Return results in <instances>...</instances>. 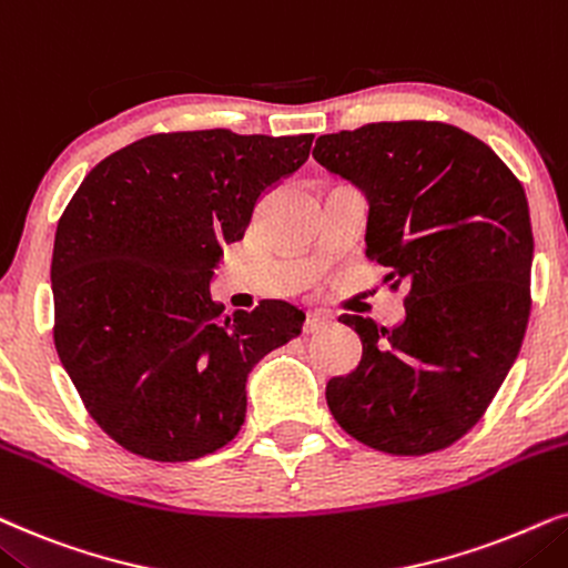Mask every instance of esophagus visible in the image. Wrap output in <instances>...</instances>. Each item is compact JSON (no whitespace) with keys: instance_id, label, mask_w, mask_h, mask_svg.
Instances as JSON below:
<instances>
[{"instance_id":"esophagus-1","label":"esophagus","mask_w":568,"mask_h":568,"mask_svg":"<svg viewBox=\"0 0 568 568\" xmlns=\"http://www.w3.org/2000/svg\"><path fill=\"white\" fill-rule=\"evenodd\" d=\"M329 322H332V316L327 312H320V308H316V312H308L306 314L304 332H306V335H312V332H320V329L327 327Z\"/></svg>"}]
</instances>
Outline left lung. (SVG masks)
Here are the masks:
<instances>
[{"instance_id": "1", "label": "left lung", "mask_w": 568, "mask_h": 568, "mask_svg": "<svg viewBox=\"0 0 568 568\" xmlns=\"http://www.w3.org/2000/svg\"><path fill=\"white\" fill-rule=\"evenodd\" d=\"M316 163L368 200L366 254L405 285V320L361 335L355 372L327 405L355 442L399 457L447 449L488 410L530 320L525 189L473 134L444 121H376L322 134Z\"/></svg>"}]
</instances>
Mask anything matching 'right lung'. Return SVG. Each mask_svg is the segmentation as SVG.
Listing matches in <instances>:
<instances>
[{
	"label": "right lung",
	"mask_w": 568,
	"mask_h": 568,
	"mask_svg": "<svg viewBox=\"0 0 568 568\" xmlns=\"http://www.w3.org/2000/svg\"><path fill=\"white\" fill-rule=\"evenodd\" d=\"M314 134L161 132L103 158L57 225L54 345L98 426L155 463L213 455L246 418V376L301 335L288 301L225 312L223 244L264 189L306 163Z\"/></svg>",
	"instance_id": "right-lung-1"
}]
</instances>
